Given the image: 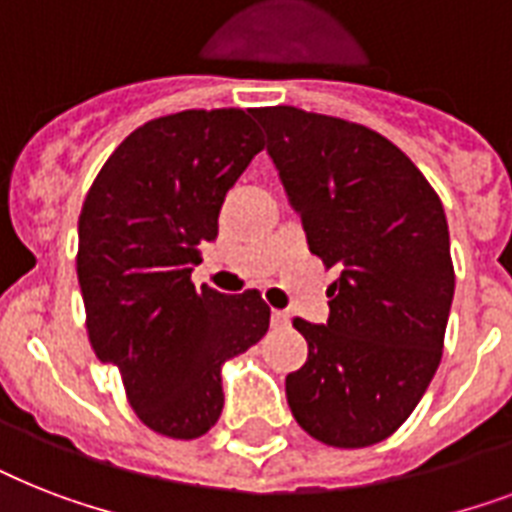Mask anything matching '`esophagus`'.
<instances>
[{"mask_svg": "<svg viewBox=\"0 0 512 512\" xmlns=\"http://www.w3.org/2000/svg\"><path fill=\"white\" fill-rule=\"evenodd\" d=\"M271 324L276 329H284L289 324V313L287 311H273L271 313Z\"/></svg>", "mask_w": 512, "mask_h": 512, "instance_id": "obj_1", "label": "esophagus"}]
</instances>
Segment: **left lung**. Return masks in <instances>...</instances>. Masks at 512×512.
I'll use <instances>...</instances> for the list:
<instances>
[{
  "label": "left lung",
  "mask_w": 512,
  "mask_h": 512,
  "mask_svg": "<svg viewBox=\"0 0 512 512\" xmlns=\"http://www.w3.org/2000/svg\"><path fill=\"white\" fill-rule=\"evenodd\" d=\"M308 247L340 276L327 324L295 319L308 361L289 409L316 441L380 444L425 396L454 297L449 225L412 159L361 124L292 106L255 108Z\"/></svg>",
  "instance_id": "8db88e82"
}]
</instances>
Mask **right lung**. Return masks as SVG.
<instances>
[{"label":"right lung","instance_id":"add662e5","mask_svg":"<svg viewBox=\"0 0 512 512\" xmlns=\"http://www.w3.org/2000/svg\"><path fill=\"white\" fill-rule=\"evenodd\" d=\"M252 111H180L143 124L98 172L76 276L95 356L119 366L132 409L170 438H199L223 412V364L268 332L257 289L193 287L225 193L263 151Z\"/></svg>","mask_w":512,"mask_h":512}]
</instances>
